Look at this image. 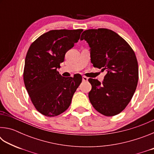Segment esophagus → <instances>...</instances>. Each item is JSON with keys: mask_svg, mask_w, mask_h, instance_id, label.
<instances>
[{"mask_svg": "<svg viewBox=\"0 0 154 154\" xmlns=\"http://www.w3.org/2000/svg\"><path fill=\"white\" fill-rule=\"evenodd\" d=\"M82 80H83V82H88V78L86 77H85V76H83L82 77Z\"/></svg>", "mask_w": 154, "mask_h": 154, "instance_id": "1", "label": "esophagus"}]
</instances>
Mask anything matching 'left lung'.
<instances>
[{
	"label": "left lung",
	"instance_id": "8db88e82",
	"mask_svg": "<svg viewBox=\"0 0 154 154\" xmlns=\"http://www.w3.org/2000/svg\"><path fill=\"white\" fill-rule=\"evenodd\" d=\"M90 47L94 67L105 71L103 83L90 78L88 94L96 111L106 116L119 114L131 100L139 79L138 62L128 43L116 32L106 28L83 31L80 40Z\"/></svg>",
	"mask_w": 154,
	"mask_h": 154
}]
</instances>
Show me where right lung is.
<instances>
[{
	"mask_svg": "<svg viewBox=\"0 0 154 154\" xmlns=\"http://www.w3.org/2000/svg\"><path fill=\"white\" fill-rule=\"evenodd\" d=\"M82 29L53 30L31 44L25 59L24 82L36 110L48 117L61 114L69 107L82 77H64L59 73L66 52L79 39Z\"/></svg>",
	"mask_w": 154,
	"mask_h": 154,
	"instance_id": "obj_1",
	"label": "right lung"
}]
</instances>
